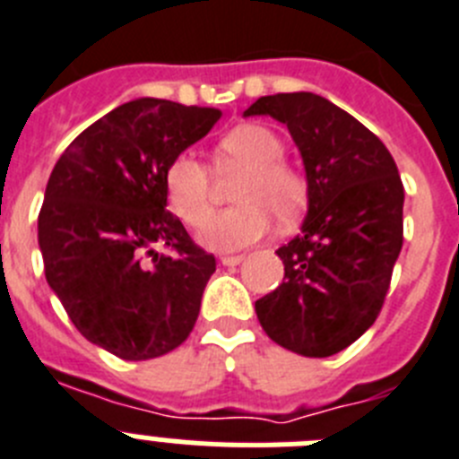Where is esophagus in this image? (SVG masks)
I'll return each instance as SVG.
<instances>
[{"mask_svg": "<svg viewBox=\"0 0 459 459\" xmlns=\"http://www.w3.org/2000/svg\"><path fill=\"white\" fill-rule=\"evenodd\" d=\"M242 260H245V255H242V254H238V255H221V265L235 267V265H239Z\"/></svg>", "mask_w": 459, "mask_h": 459, "instance_id": "obj_1", "label": "esophagus"}]
</instances>
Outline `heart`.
<instances>
[{
    "instance_id": "1",
    "label": "heart",
    "mask_w": 459,
    "mask_h": 459,
    "mask_svg": "<svg viewBox=\"0 0 459 459\" xmlns=\"http://www.w3.org/2000/svg\"><path fill=\"white\" fill-rule=\"evenodd\" d=\"M283 142L258 123L238 126L214 148L220 171L239 169L235 183V208L208 214L212 205V180L205 164L192 152H180L164 173L169 208L189 226L199 229V242L212 251H238L258 242L270 230L272 214L290 224L307 205V180L283 162Z\"/></svg>"
}]
</instances>
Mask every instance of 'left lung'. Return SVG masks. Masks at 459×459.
Here are the masks:
<instances>
[{
	"label": "left lung",
	"mask_w": 459,
	"mask_h": 459,
	"mask_svg": "<svg viewBox=\"0 0 459 459\" xmlns=\"http://www.w3.org/2000/svg\"><path fill=\"white\" fill-rule=\"evenodd\" d=\"M245 117L288 127L307 171L308 210L276 255L283 283L255 301L260 327L301 357H332L377 317L403 249L404 189L391 152L327 98L263 96Z\"/></svg>",
	"instance_id": "obj_1"
}]
</instances>
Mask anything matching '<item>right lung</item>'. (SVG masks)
Masks as SVG:
<instances>
[{"label": "right lung", "mask_w": 459, "mask_h": 459, "mask_svg": "<svg viewBox=\"0 0 459 459\" xmlns=\"http://www.w3.org/2000/svg\"><path fill=\"white\" fill-rule=\"evenodd\" d=\"M220 118L137 98L86 127L52 169L39 214L48 286L86 341L126 361L171 352L199 317L217 265L167 210L164 173Z\"/></svg>", "instance_id": "obj_1"}]
</instances>
